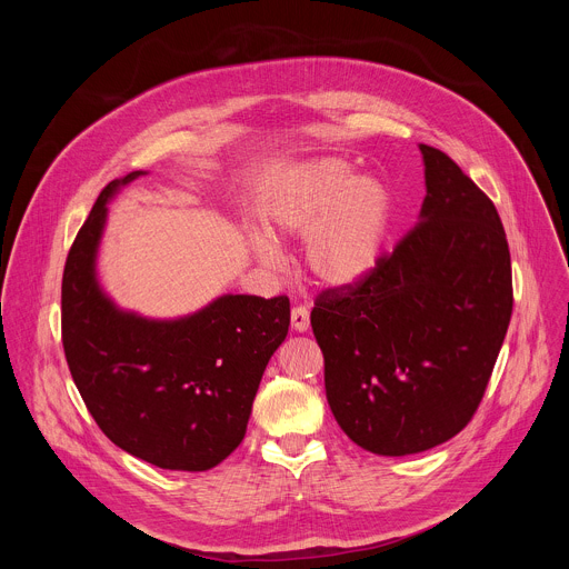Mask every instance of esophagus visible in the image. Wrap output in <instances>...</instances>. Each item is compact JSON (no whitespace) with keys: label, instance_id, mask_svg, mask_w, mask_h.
Wrapping results in <instances>:
<instances>
[{"label":"esophagus","instance_id":"esophagus-1","mask_svg":"<svg viewBox=\"0 0 569 569\" xmlns=\"http://www.w3.org/2000/svg\"><path fill=\"white\" fill-rule=\"evenodd\" d=\"M290 321H292V329L297 333H306L310 329V312L306 306H295L290 312Z\"/></svg>","mask_w":569,"mask_h":569}]
</instances>
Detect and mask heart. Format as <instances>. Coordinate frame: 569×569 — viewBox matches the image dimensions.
I'll return each mask as SVG.
<instances>
[{
	"label": "heart",
	"instance_id": "heart-1",
	"mask_svg": "<svg viewBox=\"0 0 569 569\" xmlns=\"http://www.w3.org/2000/svg\"><path fill=\"white\" fill-rule=\"evenodd\" d=\"M396 200L378 176H353L338 157H319L295 169L270 222L286 238H306V270L329 288H351L380 263L391 233ZM252 252L266 266L279 263V246L266 231L250 236Z\"/></svg>",
	"mask_w": 569,
	"mask_h": 569
}]
</instances>
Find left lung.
<instances>
[{"label": "left lung", "mask_w": 569, "mask_h": 569, "mask_svg": "<svg viewBox=\"0 0 569 569\" xmlns=\"http://www.w3.org/2000/svg\"><path fill=\"white\" fill-rule=\"evenodd\" d=\"M426 200L417 227L358 286L310 312L338 426L360 448L402 457L466 428L489 385L511 310V254L493 202L419 143Z\"/></svg>", "instance_id": "obj_1"}]
</instances>
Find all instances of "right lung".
<instances>
[{"mask_svg": "<svg viewBox=\"0 0 569 569\" xmlns=\"http://www.w3.org/2000/svg\"><path fill=\"white\" fill-rule=\"evenodd\" d=\"M112 180L69 250L62 274V347L71 378L106 437L167 470H209L246 437L263 371L288 336V297L222 295L204 308L152 319L119 308L97 259Z\"/></svg>", "mask_w": 569, "mask_h": 569, "instance_id": "right-lung-1", "label": "right lung"}]
</instances>
